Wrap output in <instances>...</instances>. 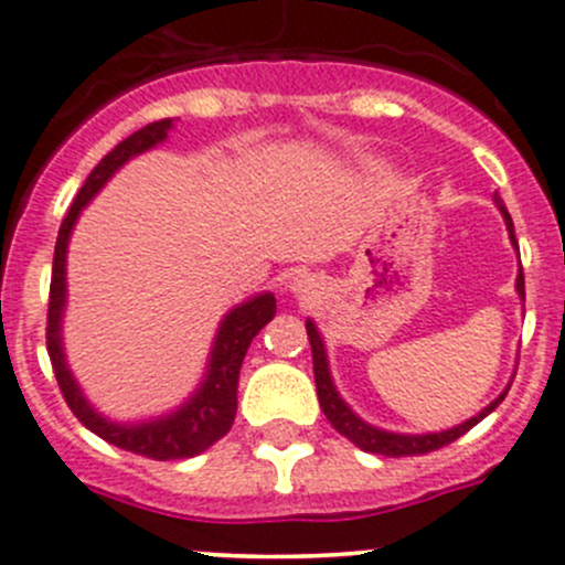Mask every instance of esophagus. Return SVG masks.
Segmentation results:
<instances>
[{"mask_svg":"<svg viewBox=\"0 0 565 565\" xmlns=\"http://www.w3.org/2000/svg\"><path fill=\"white\" fill-rule=\"evenodd\" d=\"M292 292L303 300L311 298V295H317V281L311 276H298L292 284Z\"/></svg>","mask_w":565,"mask_h":565,"instance_id":"esophagus-1","label":"esophagus"}]
</instances>
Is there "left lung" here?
Here are the masks:
<instances>
[{"label": "left lung", "instance_id": "obj_1", "mask_svg": "<svg viewBox=\"0 0 565 565\" xmlns=\"http://www.w3.org/2000/svg\"><path fill=\"white\" fill-rule=\"evenodd\" d=\"M494 201H497V206H500L502 217H505L511 243L516 245V234H513L511 215H508V210H505V204H502L500 195H494ZM516 289H519V295L524 298V273H519ZM306 333H309L311 359H315V383H317V397H320L322 414L328 416V422H331L337 434H342L344 439H350L355 447H361L364 452H377V456H386V458H403V456H425V452L441 450V447H447V445H452L456 439H461L467 430H472L475 425H478L483 416H489L508 394V388H505V392H502L494 403L486 405L478 416H472V419L463 422V425H458V428L445 430V434L403 436V434H388V430H377V428H372V425H366L364 419H359V416L348 408V403H344V399L337 394V388H333V381H331V372H328L326 348H322V339H320V333H317L315 322L311 320L306 322Z\"/></svg>", "mask_w": 565, "mask_h": 565}]
</instances>
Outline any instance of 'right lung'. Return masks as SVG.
Masks as SVG:
<instances>
[{"label":"right lung","mask_w":565,"mask_h":565,"mask_svg":"<svg viewBox=\"0 0 565 565\" xmlns=\"http://www.w3.org/2000/svg\"><path fill=\"white\" fill-rule=\"evenodd\" d=\"M173 120L162 118L154 124L137 129L126 140H120L102 162L90 171L85 184L76 193L74 204H71L68 215L63 217L60 226L57 245H54V265H52V284H49V311H46V350L52 359L54 377L63 392L65 403L74 411L76 419L102 436L109 445L120 447L135 456L154 458V461H177V458H193L221 441L223 436L232 430L234 414H237V381H239V366H243L245 353H248L250 342L256 333L273 320L276 315V298L270 292L259 295V298L248 300V303L237 306L226 315L217 331L215 348H212L210 370H206V381L201 383L199 392L188 399L179 411L162 419L143 422V425H115L98 416L96 411L87 405L82 397L79 386L71 377L68 366H65L63 344H60V317H63L65 306V248H68L71 228H74L76 217H79L82 206L104 188L109 177L124 166L131 157L143 154L151 146L162 143L168 137Z\"/></svg>","instance_id":"1"}]
</instances>
